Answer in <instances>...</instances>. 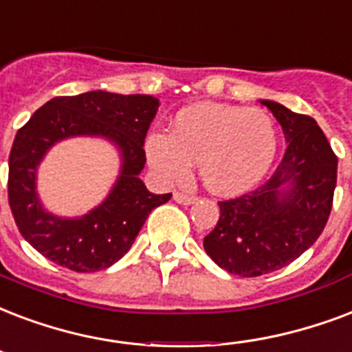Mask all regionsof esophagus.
Here are the masks:
<instances>
[{"label": "esophagus", "mask_w": 352, "mask_h": 352, "mask_svg": "<svg viewBox=\"0 0 352 352\" xmlns=\"http://www.w3.org/2000/svg\"><path fill=\"white\" fill-rule=\"evenodd\" d=\"M173 199H175L177 203H181V205H192L195 201V197L194 195L182 194V192H175V194H173Z\"/></svg>", "instance_id": "34e87169"}]
</instances>
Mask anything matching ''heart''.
<instances>
[{
	"label": "heart",
	"mask_w": 352,
	"mask_h": 352,
	"mask_svg": "<svg viewBox=\"0 0 352 352\" xmlns=\"http://www.w3.org/2000/svg\"><path fill=\"white\" fill-rule=\"evenodd\" d=\"M278 133L265 111L232 104L197 103L171 120L170 134L146 140V157L166 181L181 182L197 162L210 192L238 195L258 184L277 157Z\"/></svg>",
	"instance_id": "obj_1"
}]
</instances>
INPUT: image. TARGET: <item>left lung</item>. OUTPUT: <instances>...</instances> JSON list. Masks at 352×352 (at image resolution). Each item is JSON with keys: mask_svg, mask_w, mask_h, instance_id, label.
Here are the masks:
<instances>
[{"mask_svg": "<svg viewBox=\"0 0 352 352\" xmlns=\"http://www.w3.org/2000/svg\"><path fill=\"white\" fill-rule=\"evenodd\" d=\"M288 142L280 164L249 194L219 201V219L203 248L240 277L277 272L312 248L331 216L338 158L316 120L262 99Z\"/></svg>", "mask_w": 352, "mask_h": 352, "instance_id": "obj_1", "label": "left lung"}]
</instances>
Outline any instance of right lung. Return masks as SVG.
<instances>
[{
	"mask_svg": "<svg viewBox=\"0 0 352 352\" xmlns=\"http://www.w3.org/2000/svg\"><path fill=\"white\" fill-rule=\"evenodd\" d=\"M153 96L94 92L53 98L16 133L9 157V205L18 230L40 254L77 273L111 267L133 245L153 208L171 194H151L142 182L147 129L158 111ZM74 135H101L120 151L122 168L111 194L80 219L45 210L36 194V171L45 153Z\"/></svg>",
	"mask_w": 352,
	"mask_h": 352,
	"instance_id": "obj_1",
	"label": "right lung"
}]
</instances>
